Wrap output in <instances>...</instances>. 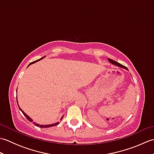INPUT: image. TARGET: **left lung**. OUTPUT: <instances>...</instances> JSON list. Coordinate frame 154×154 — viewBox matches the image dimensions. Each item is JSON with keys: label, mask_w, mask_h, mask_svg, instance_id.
I'll list each match as a JSON object with an SVG mask.
<instances>
[{"label": "left lung", "mask_w": 154, "mask_h": 154, "mask_svg": "<svg viewBox=\"0 0 154 154\" xmlns=\"http://www.w3.org/2000/svg\"><path fill=\"white\" fill-rule=\"evenodd\" d=\"M108 60H109V61L110 62V63H111L114 65H116V66H118V67H121V68H124V69H125L128 71V69L127 67H126L125 66H124V65H121V64L119 63H118L117 61H114V60H111V59H110V58H108Z\"/></svg>", "instance_id": "8db88e82"}]
</instances>
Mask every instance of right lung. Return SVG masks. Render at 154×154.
Instances as JSON below:
<instances>
[{"label": "right lung", "instance_id": "1", "mask_svg": "<svg viewBox=\"0 0 154 154\" xmlns=\"http://www.w3.org/2000/svg\"><path fill=\"white\" fill-rule=\"evenodd\" d=\"M45 56H44V57H42V58H40V59H39V60H36V61H33V62H32V63H30V64L28 65V67H29L30 66V65H32V64H33V63H35V62H37V61H40V60H42V59H44V57H45ZM18 89V88H17ZM16 91H17V89H16ZM16 100H17V104H18V100H17V97H16ZM18 107H19V109H20V110H21V112H22V114H24V116L26 118V119L30 121V122H32V123H33L35 126H38V127H40V128H50V127H52V126H57V125H58L59 124V122H56V123H54V124H46V125H42V124H37V123H35V122H33V120H32L31 118L28 115H27L26 114L24 111H23L20 108V106H19V105H18ZM63 116H64V115H63L61 116V120H62V119H63Z\"/></svg>", "mask_w": 154, "mask_h": 154}]
</instances>
